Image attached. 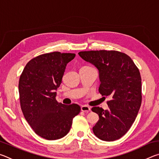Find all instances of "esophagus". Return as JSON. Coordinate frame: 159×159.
I'll return each mask as SVG.
<instances>
[{"instance_id":"obj_1","label":"esophagus","mask_w":159,"mask_h":159,"mask_svg":"<svg viewBox=\"0 0 159 159\" xmlns=\"http://www.w3.org/2000/svg\"><path fill=\"white\" fill-rule=\"evenodd\" d=\"M81 111H83V112H85V113H88V112H89L90 111V108L89 107H88V106H86V105H83V106H82L81 107Z\"/></svg>"}]
</instances>
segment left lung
Instances as JSON below:
<instances>
[{
    "label": "left lung",
    "instance_id": "left-lung-1",
    "mask_svg": "<svg viewBox=\"0 0 159 159\" xmlns=\"http://www.w3.org/2000/svg\"><path fill=\"white\" fill-rule=\"evenodd\" d=\"M79 55L99 70V93L111 98L107 102L108 110L92 108L99 118L93 128V133L102 140H116L129 130L140 108L142 79L139 69L128 55L118 51H82Z\"/></svg>",
    "mask_w": 159,
    "mask_h": 159
}]
</instances>
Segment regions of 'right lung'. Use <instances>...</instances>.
<instances>
[{
    "label": "right lung",
    "mask_w": 159,
    "mask_h": 159,
    "mask_svg": "<svg viewBox=\"0 0 159 159\" xmlns=\"http://www.w3.org/2000/svg\"><path fill=\"white\" fill-rule=\"evenodd\" d=\"M75 56L60 52L37 56L26 64L19 80L24 116L38 135L48 140L65 136L80 111L78 104L66 105L55 99L66 64Z\"/></svg>",
    "instance_id": "add662e5"
}]
</instances>
